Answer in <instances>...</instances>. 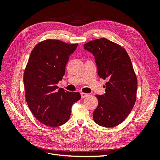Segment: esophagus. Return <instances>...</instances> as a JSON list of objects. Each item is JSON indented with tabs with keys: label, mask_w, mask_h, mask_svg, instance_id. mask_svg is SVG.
Segmentation results:
<instances>
[{
	"label": "esophagus",
	"mask_w": 160,
	"mask_h": 160,
	"mask_svg": "<svg viewBox=\"0 0 160 160\" xmlns=\"http://www.w3.org/2000/svg\"><path fill=\"white\" fill-rule=\"evenodd\" d=\"M81 95L82 98H86V97H88L89 95L88 93H81Z\"/></svg>",
	"instance_id": "1"
}]
</instances>
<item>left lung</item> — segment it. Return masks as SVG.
I'll list each match as a JSON object with an SVG mask.
<instances>
[{"instance_id": "8db88e82", "label": "left lung", "mask_w": 160, "mask_h": 160, "mask_svg": "<svg viewBox=\"0 0 160 160\" xmlns=\"http://www.w3.org/2000/svg\"><path fill=\"white\" fill-rule=\"evenodd\" d=\"M84 49L95 57L98 75L108 79L105 93L96 95L93 120L102 127H115L126 119L136 101L138 80L132 61L122 46L105 38L85 43Z\"/></svg>"}]
</instances>
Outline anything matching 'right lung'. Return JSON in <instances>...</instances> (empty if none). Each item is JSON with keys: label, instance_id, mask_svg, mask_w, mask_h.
<instances>
[{"label": "right lung", "instance_id": "add662e5", "mask_svg": "<svg viewBox=\"0 0 160 160\" xmlns=\"http://www.w3.org/2000/svg\"><path fill=\"white\" fill-rule=\"evenodd\" d=\"M77 46L48 39L38 43L31 52L23 77L25 99L34 116L47 126L55 128L65 123L72 104L81 99L78 92L57 86Z\"/></svg>", "mask_w": 160, "mask_h": 160}]
</instances>
